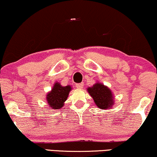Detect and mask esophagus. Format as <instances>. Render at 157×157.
<instances>
[{"label": "esophagus", "instance_id": "34e87169", "mask_svg": "<svg viewBox=\"0 0 157 157\" xmlns=\"http://www.w3.org/2000/svg\"><path fill=\"white\" fill-rule=\"evenodd\" d=\"M76 88H78V89H82L83 88V86H84V83L81 82V83H77V84H76Z\"/></svg>", "mask_w": 157, "mask_h": 157}]
</instances>
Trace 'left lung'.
<instances>
[{
	"mask_svg": "<svg viewBox=\"0 0 157 157\" xmlns=\"http://www.w3.org/2000/svg\"><path fill=\"white\" fill-rule=\"evenodd\" d=\"M87 90L96 106L101 109H108L114 106V100L112 91L102 83L97 82L92 87H89Z\"/></svg>",
	"mask_w": 157,
	"mask_h": 157,
	"instance_id": "1",
	"label": "left lung"
}]
</instances>
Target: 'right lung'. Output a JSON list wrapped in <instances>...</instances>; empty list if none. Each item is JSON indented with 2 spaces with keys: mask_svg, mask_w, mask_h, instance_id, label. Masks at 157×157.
Listing matches in <instances>:
<instances>
[{
  "mask_svg": "<svg viewBox=\"0 0 157 157\" xmlns=\"http://www.w3.org/2000/svg\"><path fill=\"white\" fill-rule=\"evenodd\" d=\"M70 90H72L70 85L62 86L59 82H56L51 90L47 93L45 98L49 109H59L62 108Z\"/></svg>",
  "mask_w": 157,
  "mask_h": 157,
  "instance_id": "right-lung-1",
  "label": "right lung"
}]
</instances>
